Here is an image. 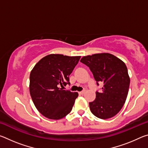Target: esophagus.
Returning a JSON list of instances; mask_svg holds the SVG:
<instances>
[{"mask_svg": "<svg viewBox=\"0 0 148 148\" xmlns=\"http://www.w3.org/2000/svg\"><path fill=\"white\" fill-rule=\"evenodd\" d=\"M85 92H86V90H84V91L79 92V95H84V94L85 93Z\"/></svg>", "mask_w": 148, "mask_h": 148, "instance_id": "1", "label": "esophagus"}]
</instances>
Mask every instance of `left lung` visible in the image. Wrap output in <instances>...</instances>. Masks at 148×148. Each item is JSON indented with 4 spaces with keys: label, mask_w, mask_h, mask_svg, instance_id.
I'll use <instances>...</instances> for the list:
<instances>
[{
    "label": "left lung",
    "mask_w": 148,
    "mask_h": 148,
    "mask_svg": "<svg viewBox=\"0 0 148 148\" xmlns=\"http://www.w3.org/2000/svg\"><path fill=\"white\" fill-rule=\"evenodd\" d=\"M80 61L89 67L98 86L103 84L102 92L97 91L96 99L89 102L92 114L102 119L115 116L128 95L130 77L125 62L108 53L84 56Z\"/></svg>",
    "instance_id": "8db88e82"
}]
</instances>
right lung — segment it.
Segmentation results:
<instances>
[{"mask_svg": "<svg viewBox=\"0 0 148 148\" xmlns=\"http://www.w3.org/2000/svg\"><path fill=\"white\" fill-rule=\"evenodd\" d=\"M81 56L50 54L35 64L30 74L29 91L35 107L47 118L58 120L71 112L76 92L63 90Z\"/></svg>", "mask_w": 148, "mask_h": 148, "instance_id": "right-lung-1", "label": "right lung"}]
</instances>
